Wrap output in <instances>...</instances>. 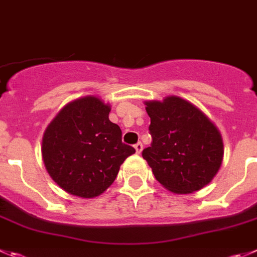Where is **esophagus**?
<instances>
[{
    "label": "esophagus",
    "mask_w": 257,
    "mask_h": 257,
    "mask_svg": "<svg viewBox=\"0 0 257 257\" xmlns=\"http://www.w3.org/2000/svg\"><path fill=\"white\" fill-rule=\"evenodd\" d=\"M143 149H144V146H143V144H141V143H138L135 145V150H136V153H138V154H140L141 151H143Z\"/></svg>",
    "instance_id": "1"
}]
</instances>
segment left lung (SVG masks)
<instances>
[{"instance_id":"obj_1","label":"left lung","mask_w":257,"mask_h":257,"mask_svg":"<svg viewBox=\"0 0 257 257\" xmlns=\"http://www.w3.org/2000/svg\"><path fill=\"white\" fill-rule=\"evenodd\" d=\"M151 145L143 158L160 184L188 194L208 184L223 158L221 134L202 111L179 97L146 102Z\"/></svg>"}]
</instances>
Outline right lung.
<instances>
[{
    "mask_svg": "<svg viewBox=\"0 0 257 257\" xmlns=\"http://www.w3.org/2000/svg\"><path fill=\"white\" fill-rule=\"evenodd\" d=\"M111 108L97 97L68 103L50 122L43 138V159L53 180L82 198L103 193L116 179L119 165L135 149L122 143Z\"/></svg>",
    "mask_w": 257,
    "mask_h": 257,
    "instance_id": "right-lung-1",
    "label": "right lung"
}]
</instances>
